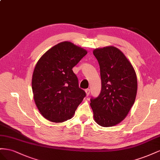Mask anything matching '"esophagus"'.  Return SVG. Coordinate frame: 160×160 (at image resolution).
<instances>
[{
  "label": "esophagus",
  "mask_w": 160,
  "mask_h": 160,
  "mask_svg": "<svg viewBox=\"0 0 160 160\" xmlns=\"http://www.w3.org/2000/svg\"><path fill=\"white\" fill-rule=\"evenodd\" d=\"M85 92H86V95L88 96V95L90 94V90L89 88L86 89V90H85Z\"/></svg>",
  "instance_id": "esophagus-1"
}]
</instances>
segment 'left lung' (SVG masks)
I'll return each mask as SVG.
<instances>
[{"mask_svg": "<svg viewBox=\"0 0 160 160\" xmlns=\"http://www.w3.org/2000/svg\"><path fill=\"white\" fill-rule=\"evenodd\" d=\"M101 92L91 97L90 106L95 121L102 127H112L122 121L135 102L138 90L135 72L119 49L110 46L96 49Z\"/></svg>", "mask_w": 160, "mask_h": 160, "instance_id": "left-lung-1", "label": "left lung"}]
</instances>
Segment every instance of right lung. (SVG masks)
Wrapping results in <instances>:
<instances>
[{"label": "right lung", "instance_id": "1", "mask_svg": "<svg viewBox=\"0 0 160 160\" xmlns=\"http://www.w3.org/2000/svg\"><path fill=\"white\" fill-rule=\"evenodd\" d=\"M86 54L85 49L63 42L49 49L38 62L32 90L36 106L46 119L55 122L70 119L86 97L72 68Z\"/></svg>", "mask_w": 160, "mask_h": 160}]
</instances>
